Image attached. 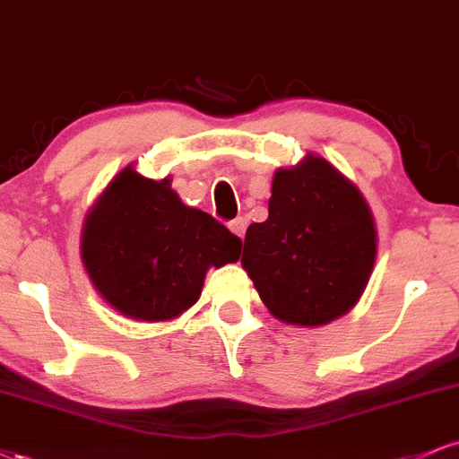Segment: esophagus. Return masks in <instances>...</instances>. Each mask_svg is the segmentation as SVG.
Listing matches in <instances>:
<instances>
[{
	"mask_svg": "<svg viewBox=\"0 0 459 459\" xmlns=\"http://www.w3.org/2000/svg\"><path fill=\"white\" fill-rule=\"evenodd\" d=\"M229 229L233 230V235L235 237H244L246 235V229H247V220L246 218H235V220H230L229 222Z\"/></svg>",
	"mask_w": 459,
	"mask_h": 459,
	"instance_id": "34e87169",
	"label": "esophagus"
}]
</instances>
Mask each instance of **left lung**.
<instances>
[{
	"mask_svg": "<svg viewBox=\"0 0 459 459\" xmlns=\"http://www.w3.org/2000/svg\"><path fill=\"white\" fill-rule=\"evenodd\" d=\"M376 226L365 198L321 157L273 175L270 215L247 229L241 265L273 317L324 325L365 291Z\"/></svg>",
	"mask_w": 459,
	"mask_h": 459,
	"instance_id": "obj_1",
	"label": "left lung"
}]
</instances>
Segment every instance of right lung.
Here are the masks:
<instances>
[{
	"label": "right lung",
	"instance_id": "add662e5",
	"mask_svg": "<svg viewBox=\"0 0 459 459\" xmlns=\"http://www.w3.org/2000/svg\"><path fill=\"white\" fill-rule=\"evenodd\" d=\"M241 241L170 181L125 168L88 215L82 259L99 293L131 319L163 321L196 302L209 267L239 259Z\"/></svg>",
	"mask_w": 459,
	"mask_h": 459
}]
</instances>
